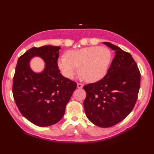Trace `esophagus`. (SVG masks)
<instances>
[{"label":"esophagus","mask_w":154,"mask_h":154,"mask_svg":"<svg viewBox=\"0 0 154 154\" xmlns=\"http://www.w3.org/2000/svg\"><path fill=\"white\" fill-rule=\"evenodd\" d=\"M83 87V83H77V87L79 88H82Z\"/></svg>","instance_id":"obj_1"}]
</instances>
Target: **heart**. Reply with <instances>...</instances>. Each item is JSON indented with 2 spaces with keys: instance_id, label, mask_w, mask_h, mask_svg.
Listing matches in <instances>:
<instances>
[{
  "instance_id": "obj_1",
  "label": "heart",
  "mask_w": 154,
  "mask_h": 154,
  "mask_svg": "<svg viewBox=\"0 0 154 154\" xmlns=\"http://www.w3.org/2000/svg\"><path fill=\"white\" fill-rule=\"evenodd\" d=\"M112 60L110 51L105 47L91 46L70 51L60 57L58 66L66 78L72 79L80 67V72L87 82H95L103 78Z\"/></svg>"
}]
</instances>
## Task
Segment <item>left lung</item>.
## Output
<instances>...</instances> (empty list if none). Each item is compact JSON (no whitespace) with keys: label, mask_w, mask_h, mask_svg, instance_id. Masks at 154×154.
I'll return each mask as SVG.
<instances>
[{"label":"left lung","mask_w":154,"mask_h":154,"mask_svg":"<svg viewBox=\"0 0 154 154\" xmlns=\"http://www.w3.org/2000/svg\"><path fill=\"white\" fill-rule=\"evenodd\" d=\"M116 54L105 76L83 87V106L87 118L97 127L107 128L122 122L131 112L137 99L141 74L129 53L103 42Z\"/></svg>","instance_id":"left-lung-1"}]
</instances>
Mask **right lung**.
Segmentation results:
<instances>
[{
    "label": "right lung",
    "instance_id": "1",
    "mask_svg": "<svg viewBox=\"0 0 154 154\" xmlns=\"http://www.w3.org/2000/svg\"><path fill=\"white\" fill-rule=\"evenodd\" d=\"M59 46L32 48L18 59L13 82V94L20 113L39 127L58 122L77 84L63 76L58 69ZM39 56L46 64L40 73L32 72L30 60Z\"/></svg>",
    "mask_w": 154,
    "mask_h": 154
}]
</instances>
